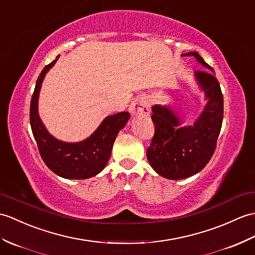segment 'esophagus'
<instances>
[{
	"label": "esophagus",
	"instance_id": "1",
	"mask_svg": "<svg viewBox=\"0 0 255 255\" xmlns=\"http://www.w3.org/2000/svg\"><path fill=\"white\" fill-rule=\"evenodd\" d=\"M129 112L132 115H149L150 103L145 97L135 98L129 106Z\"/></svg>",
	"mask_w": 255,
	"mask_h": 255
}]
</instances>
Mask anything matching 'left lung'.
<instances>
[{
    "label": "left lung",
    "instance_id": "left-lung-1",
    "mask_svg": "<svg viewBox=\"0 0 255 255\" xmlns=\"http://www.w3.org/2000/svg\"><path fill=\"white\" fill-rule=\"evenodd\" d=\"M182 55L194 56L202 66L214 72L197 52ZM194 75L208 102L193 125L182 127L180 118L167 106L152 108L155 132L146 157L152 168L168 179L188 178L202 170L214 154L221 132L224 99L220 82L206 70H195Z\"/></svg>",
    "mask_w": 255,
    "mask_h": 255
}]
</instances>
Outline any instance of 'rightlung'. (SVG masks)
<instances>
[{"label":"right lung","mask_w":255,"mask_h":255,"mask_svg":"<svg viewBox=\"0 0 255 255\" xmlns=\"http://www.w3.org/2000/svg\"><path fill=\"white\" fill-rule=\"evenodd\" d=\"M57 57L43 68L35 84L30 103L32 133L41 157L53 173L67 179H87L98 175L106 166L117 133L125 127L130 114L121 112L108 116L90 137L81 142L69 143L55 139L40 120L38 100L44 76L55 64Z\"/></svg>","instance_id":"right-lung-1"}]
</instances>
